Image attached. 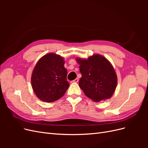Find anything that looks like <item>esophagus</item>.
Listing matches in <instances>:
<instances>
[{
  "mask_svg": "<svg viewBox=\"0 0 148 148\" xmlns=\"http://www.w3.org/2000/svg\"><path fill=\"white\" fill-rule=\"evenodd\" d=\"M78 81H79V79L78 78H75L74 80H73V81L71 82H72V83H78Z\"/></svg>",
  "mask_w": 148,
  "mask_h": 148,
  "instance_id": "obj_1",
  "label": "esophagus"
}]
</instances>
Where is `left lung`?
<instances>
[{"label":"left lung","mask_w":148,"mask_h":148,"mask_svg":"<svg viewBox=\"0 0 148 148\" xmlns=\"http://www.w3.org/2000/svg\"><path fill=\"white\" fill-rule=\"evenodd\" d=\"M77 62L82 75L79 86L85 95L96 102L110 98L117 86V78L110 62L99 55L84 60L77 59Z\"/></svg>","instance_id":"obj_1"}]
</instances>
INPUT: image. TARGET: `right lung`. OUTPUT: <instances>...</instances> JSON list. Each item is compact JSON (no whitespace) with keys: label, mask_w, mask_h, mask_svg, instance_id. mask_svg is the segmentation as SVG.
Masks as SVG:
<instances>
[{"label":"right lung","mask_w":148,"mask_h":148,"mask_svg":"<svg viewBox=\"0 0 148 148\" xmlns=\"http://www.w3.org/2000/svg\"><path fill=\"white\" fill-rule=\"evenodd\" d=\"M64 64L62 57L51 53L42 57L36 65L31 84L40 100L52 102L64 95L70 86Z\"/></svg>","instance_id":"right-lung-1"}]
</instances>
